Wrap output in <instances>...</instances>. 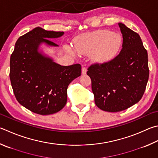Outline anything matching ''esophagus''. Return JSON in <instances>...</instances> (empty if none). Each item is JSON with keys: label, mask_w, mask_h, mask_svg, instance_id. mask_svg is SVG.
<instances>
[{"label": "esophagus", "mask_w": 158, "mask_h": 158, "mask_svg": "<svg viewBox=\"0 0 158 158\" xmlns=\"http://www.w3.org/2000/svg\"><path fill=\"white\" fill-rule=\"evenodd\" d=\"M86 73H87L86 68L83 67L82 69H81V74H86Z\"/></svg>", "instance_id": "esophagus-1"}]
</instances>
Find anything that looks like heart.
Returning <instances> with one entry per match:
<instances>
[{"instance_id": "obj_1", "label": "heart", "mask_w": 158, "mask_h": 158, "mask_svg": "<svg viewBox=\"0 0 158 158\" xmlns=\"http://www.w3.org/2000/svg\"><path fill=\"white\" fill-rule=\"evenodd\" d=\"M122 45L121 36L107 30H99L87 34L74 41L77 52L84 55L93 54L94 61L100 64L109 62L115 58ZM66 50L73 55L76 54L70 46L66 47Z\"/></svg>"}]
</instances>
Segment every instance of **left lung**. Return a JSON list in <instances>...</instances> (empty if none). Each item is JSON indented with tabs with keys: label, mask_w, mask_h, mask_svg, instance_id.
Wrapping results in <instances>:
<instances>
[{
	"label": "left lung",
	"mask_w": 158,
	"mask_h": 158,
	"mask_svg": "<svg viewBox=\"0 0 158 158\" xmlns=\"http://www.w3.org/2000/svg\"><path fill=\"white\" fill-rule=\"evenodd\" d=\"M123 37L119 54L110 61L88 68L97 106L115 113L126 110L142 99L148 80L147 51L139 35L122 23Z\"/></svg>",
	"instance_id": "left-lung-1"
}]
</instances>
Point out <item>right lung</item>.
Wrapping results in <instances>:
<instances>
[{
	"instance_id": "1",
	"label": "right lung",
	"mask_w": 158,
	"mask_h": 158,
	"mask_svg": "<svg viewBox=\"0 0 158 158\" xmlns=\"http://www.w3.org/2000/svg\"><path fill=\"white\" fill-rule=\"evenodd\" d=\"M64 34L37 27L19 37L11 55L10 78L14 95L34 113L46 115L61 110L66 104L68 85L81 75L80 64L64 66L39 52L43 43L59 46L49 39Z\"/></svg>"
}]
</instances>
